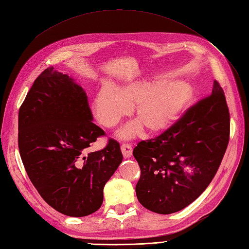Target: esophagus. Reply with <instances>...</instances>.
<instances>
[{
  "label": "esophagus",
  "mask_w": 249,
  "mask_h": 249,
  "mask_svg": "<svg viewBox=\"0 0 249 249\" xmlns=\"http://www.w3.org/2000/svg\"><path fill=\"white\" fill-rule=\"evenodd\" d=\"M121 151L124 158H130L131 155H133V147H131L130 144L123 143L121 145Z\"/></svg>",
  "instance_id": "1"
}]
</instances>
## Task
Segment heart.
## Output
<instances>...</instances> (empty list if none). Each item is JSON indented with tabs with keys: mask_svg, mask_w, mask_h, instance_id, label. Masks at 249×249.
<instances>
[{
	"mask_svg": "<svg viewBox=\"0 0 249 249\" xmlns=\"http://www.w3.org/2000/svg\"><path fill=\"white\" fill-rule=\"evenodd\" d=\"M192 89L184 82L160 80H134L121 86L103 84L92 98L94 118L106 128L119 123L124 115L133 112L137 120L119 130L122 139H131L143 127L147 133L160 134L178 120L192 99Z\"/></svg>",
	"mask_w": 249,
	"mask_h": 249,
	"instance_id": "1",
	"label": "heart"
}]
</instances>
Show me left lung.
Wrapping results in <instances>:
<instances>
[{"label":"left lung","instance_id":"left-lung-1","mask_svg":"<svg viewBox=\"0 0 249 249\" xmlns=\"http://www.w3.org/2000/svg\"><path fill=\"white\" fill-rule=\"evenodd\" d=\"M229 134V109L215 80L210 96L189 108L165 133L134 149L141 170L136 185L139 202L158 214L186 208L217 172Z\"/></svg>","mask_w":249,"mask_h":249}]
</instances>
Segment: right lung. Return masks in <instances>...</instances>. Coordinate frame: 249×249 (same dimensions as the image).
<instances>
[{"mask_svg":"<svg viewBox=\"0 0 249 249\" xmlns=\"http://www.w3.org/2000/svg\"><path fill=\"white\" fill-rule=\"evenodd\" d=\"M18 131L21 160L41 198L71 217L96 212L123 155L113 139L88 152L105 131L93 123L87 93L75 79L53 67L41 72L19 109Z\"/></svg>","mask_w":249,"mask_h":249,"instance_id":"add662e5","label":"right lung"}]
</instances>
